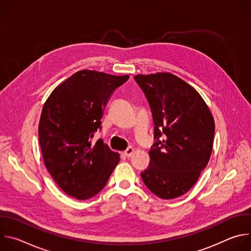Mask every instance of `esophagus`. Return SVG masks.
<instances>
[{
	"mask_svg": "<svg viewBox=\"0 0 251 251\" xmlns=\"http://www.w3.org/2000/svg\"><path fill=\"white\" fill-rule=\"evenodd\" d=\"M134 152H135V149L132 148V147H129L126 151L123 152V155H124L125 157H127V158H130V157H132V155L134 154Z\"/></svg>",
	"mask_w": 251,
	"mask_h": 251,
	"instance_id": "1",
	"label": "esophagus"
}]
</instances>
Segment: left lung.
I'll use <instances>...</instances> for the list:
<instances>
[{
  "label": "left lung",
  "instance_id": "left-lung-1",
  "mask_svg": "<svg viewBox=\"0 0 251 251\" xmlns=\"http://www.w3.org/2000/svg\"><path fill=\"white\" fill-rule=\"evenodd\" d=\"M155 124V144L143 182L157 197L171 200L189 192L206 167L213 145L214 119L201 94L171 73L138 75Z\"/></svg>",
  "mask_w": 251,
  "mask_h": 251
}]
</instances>
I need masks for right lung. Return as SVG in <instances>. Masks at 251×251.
Listing matches in <instances>:
<instances>
[{
    "instance_id": "right-lung-1",
    "label": "right lung",
    "mask_w": 251,
    "mask_h": 251,
    "mask_svg": "<svg viewBox=\"0 0 251 251\" xmlns=\"http://www.w3.org/2000/svg\"><path fill=\"white\" fill-rule=\"evenodd\" d=\"M129 75L83 69L57 85L43 106L39 140L45 166L57 186L76 200H88L108 182L120 155L99 139L103 109Z\"/></svg>"
}]
</instances>
